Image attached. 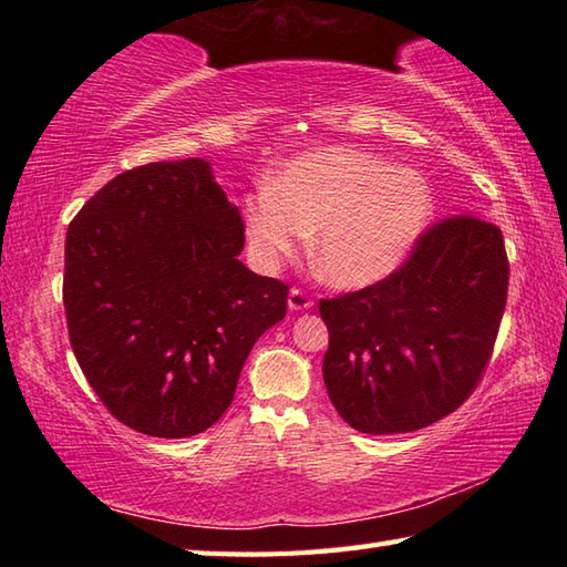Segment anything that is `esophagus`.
Instances as JSON below:
<instances>
[{
  "instance_id": "1",
  "label": "esophagus",
  "mask_w": 567,
  "mask_h": 567,
  "mask_svg": "<svg viewBox=\"0 0 567 567\" xmlns=\"http://www.w3.org/2000/svg\"><path fill=\"white\" fill-rule=\"evenodd\" d=\"M287 307H290V311H307V309L315 307V302H311L309 295H305L302 290H297V287H292L290 297H287Z\"/></svg>"
}]
</instances>
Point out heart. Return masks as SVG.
I'll return each instance as SVG.
<instances>
[{
  "mask_svg": "<svg viewBox=\"0 0 567 567\" xmlns=\"http://www.w3.org/2000/svg\"><path fill=\"white\" fill-rule=\"evenodd\" d=\"M433 216L426 179L358 148L297 155L244 199L252 258L265 270L311 236V262L333 287L360 290L406 260Z\"/></svg>",
  "mask_w": 567,
  "mask_h": 567,
  "instance_id": "heart-1",
  "label": "heart"
}]
</instances>
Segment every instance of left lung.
Returning a JSON list of instances; mask_svg holds the SVG:
<instances>
[{
  "label": "left lung",
  "instance_id": "obj_1",
  "mask_svg": "<svg viewBox=\"0 0 567 567\" xmlns=\"http://www.w3.org/2000/svg\"><path fill=\"white\" fill-rule=\"evenodd\" d=\"M507 285L499 228L453 216L429 228L388 280L321 299L323 382L336 412L372 436L424 429L455 412L487 365Z\"/></svg>",
  "mask_w": 567,
  "mask_h": 567
}]
</instances>
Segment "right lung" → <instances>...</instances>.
<instances>
[{"label":"right lung","instance_id":"obj_1","mask_svg":"<svg viewBox=\"0 0 567 567\" xmlns=\"http://www.w3.org/2000/svg\"><path fill=\"white\" fill-rule=\"evenodd\" d=\"M244 244L204 158L116 175L70 221V343L122 424L187 439L231 404L250 348L287 309V285L238 260Z\"/></svg>","mask_w":567,"mask_h":567}]
</instances>
